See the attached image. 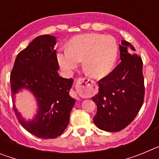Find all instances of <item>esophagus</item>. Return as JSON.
<instances>
[{"mask_svg": "<svg viewBox=\"0 0 159 159\" xmlns=\"http://www.w3.org/2000/svg\"><path fill=\"white\" fill-rule=\"evenodd\" d=\"M94 84V81L91 80L89 79H85V78H80L79 79L77 80L76 86L79 88H81V87H87L90 86L92 84Z\"/></svg>", "mask_w": 159, "mask_h": 159, "instance_id": "obj_1", "label": "esophagus"}]
</instances>
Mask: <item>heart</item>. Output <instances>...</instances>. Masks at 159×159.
Listing matches in <instances>:
<instances>
[{"instance_id":"b5f03b06","label":"heart","mask_w":159,"mask_h":159,"mask_svg":"<svg viewBox=\"0 0 159 159\" xmlns=\"http://www.w3.org/2000/svg\"><path fill=\"white\" fill-rule=\"evenodd\" d=\"M117 56L118 45L112 36L87 33L71 39L67 48L60 49L57 57L60 67L67 74L83 60L84 69L88 75L101 79L112 71Z\"/></svg>"}]
</instances>
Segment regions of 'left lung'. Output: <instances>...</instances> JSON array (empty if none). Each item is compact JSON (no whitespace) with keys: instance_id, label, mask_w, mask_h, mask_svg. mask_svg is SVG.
<instances>
[{"instance_id":"1","label":"left lung","mask_w":159,"mask_h":159,"mask_svg":"<svg viewBox=\"0 0 159 159\" xmlns=\"http://www.w3.org/2000/svg\"><path fill=\"white\" fill-rule=\"evenodd\" d=\"M119 51L121 62L98 81L99 92L92 97L97 106L94 123L109 132L123 130L134 120L145 94L142 58L125 40H122Z\"/></svg>"}]
</instances>
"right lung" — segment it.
I'll return each instance as SVG.
<instances>
[{
    "mask_svg": "<svg viewBox=\"0 0 159 159\" xmlns=\"http://www.w3.org/2000/svg\"><path fill=\"white\" fill-rule=\"evenodd\" d=\"M57 38L42 35L35 38L17 55L11 71L12 95L22 88L29 89L38 104L35 118L26 121L14 105L18 121L29 133L41 139H55L62 134L69 123L75 99L69 95L72 79L60 76L59 64L54 49Z\"/></svg>",
    "mask_w": 159,
    "mask_h": 159,
    "instance_id": "obj_1",
    "label": "right lung"
}]
</instances>
